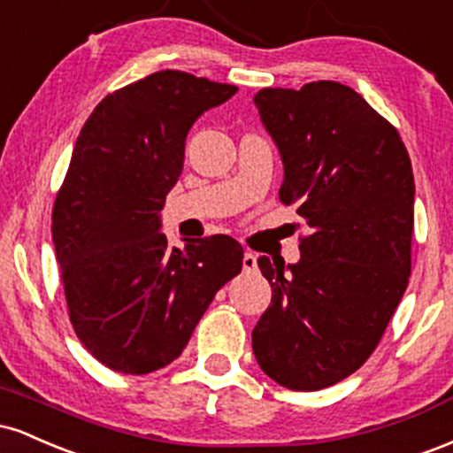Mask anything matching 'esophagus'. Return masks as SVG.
Wrapping results in <instances>:
<instances>
[{
    "instance_id": "1",
    "label": "esophagus",
    "mask_w": 453,
    "mask_h": 453,
    "mask_svg": "<svg viewBox=\"0 0 453 453\" xmlns=\"http://www.w3.org/2000/svg\"><path fill=\"white\" fill-rule=\"evenodd\" d=\"M242 270L244 273H253V270H257V256H253L251 251H247L242 256Z\"/></svg>"
}]
</instances>
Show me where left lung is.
<instances>
[{
  "mask_svg": "<svg viewBox=\"0 0 453 453\" xmlns=\"http://www.w3.org/2000/svg\"><path fill=\"white\" fill-rule=\"evenodd\" d=\"M283 159L279 200L311 227L300 262L259 257L273 288L253 353L279 386L315 392L371 357L409 285L413 170L398 129L334 81L253 97Z\"/></svg>",
  "mask_w": 453,
  "mask_h": 453,
  "instance_id": "1",
  "label": "left lung"
}]
</instances>
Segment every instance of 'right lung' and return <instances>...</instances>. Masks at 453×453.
<instances>
[{
	"label": "right lung",
	"mask_w": 453,
	"mask_h": 453,
	"mask_svg": "<svg viewBox=\"0 0 453 453\" xmlns=\"http://www.w3.org/2000/svg\"><path fill=\"white\" fill-rule=\"evenodd\" d=\"M236 91L161 70L104 97L81 129L55 197L53 242L78 341L111 371L147 375L176 360L215 294L241 273L234 238L170 249L159 232L187 132Z\"/></svg>",
	"instance_id": "1"
}]
</instances>
